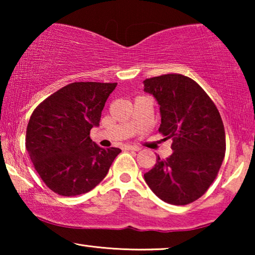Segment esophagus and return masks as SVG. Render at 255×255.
Returning <instances> with one entry per match:
<instances>
[{
    "label": "esophagus",
    "mask_w": 255,
    "mask_h": 255,
    "mask_svg": "<svg viewBox=\"0 0 255 255\" xmlns=\"http://www.w3.org/2000/svg\"><path fill=\"white\" fill-rule=\"evenodd\" d=\"M125 149H128V151H139L140 148L135 145H127L125 146Z\"/></svg>",
    "instance_id": "1"
}]
</instances>
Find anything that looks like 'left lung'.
Returning a JSON list of instances; mask_svg holds the SVG:
<instances>
[{
    "label": "left lung",
    "mask_w": 255,
    "mask_h": 255,
    "mask_svg": "<svg viewBox=\"0 0 255 255\" xmlns=\"http://www.w3.org/2000/svg\"><path fill=\"white\" fill-rule=\"evenodd\" d=\"M144 90L158 101L159 132L172 138V155L144 174L153 193L166 203L196 201L214 182L225 155V130L219 111L193 79L163 74L146 79Z\"/></svg>",
    "instance_id": "left-lung-1"
}]
</instances>
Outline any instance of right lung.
I'll use <instances>...</instances> for the list:
<instances>
[{
    "label": "right lung",
    "instance_id": "obj_1",
    "mask_svg": "<svg viewBox=\"0 0 255 255\" xmlns=\"http://www.w3.org/2000/svg\"><path fill=\"white\" fill-rule=\"evenodd\" d=\"M117 83L73 82L45 99L31 115L25 146L34 169L55 194L76 196L102 181L120 148L90 139Z\"/></svg>",
    "mask_w": 255,
    "mask_h": 255
}]
</instances>
